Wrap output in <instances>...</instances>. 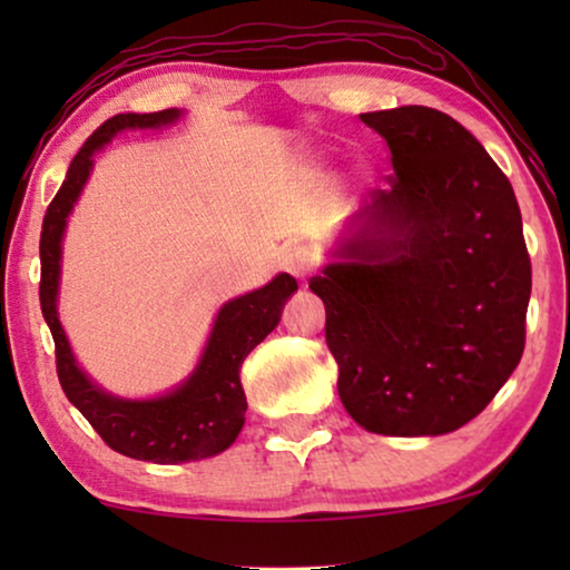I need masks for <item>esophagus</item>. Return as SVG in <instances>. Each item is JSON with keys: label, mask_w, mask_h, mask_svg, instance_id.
Returning <instances> with one entry per match:
<instances>
[{"label": "esophagus", "mask_w": 570, "mask_h": 570, "mask_svg": "<svg viewBox=\"0 0 570 570\" xmlns=\"http://www.w3.org/2000/svg\"><path fill=\"white\" fill-rule=\"evenodd\" d=\"M314 267H316V259L306 246H295L283 256V269L291 272L293 277H301V279L308 277L311 272H314Z\"/></svg>", "instance_id": "34e87169"}]
</instances>
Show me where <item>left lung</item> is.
<instances>
[{
    "label": "left lung",
    "instance_id": "8db88e82",
    "mask_svg": "<svg viewBox=\"0 0 570 570\" xmlns=\"http://www.w3.org/2000/svg\"><path fill=\"white\" fill-rule=\"evenodd\" d=\"M392 153L353 233L308 287L326 308L340 400L384 435L451 433L521 361L532 293L511 181L478 139L428 106L361 114Z\"/></svg>",
    "mask_w": 570,
    "mask_h": 570
}]
</instances>
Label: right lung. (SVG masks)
<instances>
[{"label":"right lung","instance_id":"add662e5","mask_svg":"<svg viewBox=\"0 0 570 570\" xmlns=\"http://www.w3.org/2000/svg\"><path fill=\"white\" fill-rule=\"evenodd\" d=\"M181 111L119 114L100 124L75 155L65 184L43 215L41 230V311L57 345V376L67 400L82 412L114 451L155 464L197 462L220 454L238 439L246 420V394L240 365L246 355L275 330L283 306L298 291L291 275H277L269 285L233 298L220 308L197 368L181 386L155 400H121L104 392L75 363L72 347L59 324L57 293L61 272V236L67 217L80 197L96 155L124 129H158L174 124Z\"/></svg>","mask_w":570,"mask_h":570}]
</instances>
